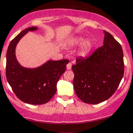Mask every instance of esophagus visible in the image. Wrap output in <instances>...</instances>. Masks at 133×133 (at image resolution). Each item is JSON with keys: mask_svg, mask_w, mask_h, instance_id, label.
<instances>
[{"mask_svg": "<svg viewBox=\"0 0 133 133\" xmlns=\"http://www.w3.org/2000/svg\"><path fill=\"white\" fill-rule=\"evenodd\" d=\"M71 66H72V64L71 62H69L68 64H67V69L69 70V69H71Z\"/></svg>", "mask_w": 133, "mask_h": 133, "instance_id": "1", "label": "esophagus"}]
</instances>
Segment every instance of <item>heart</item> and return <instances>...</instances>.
I'll use <instances>...</instances> for the list:
<instances>
[{
    "label": "heart",
    "mask_w": 133,
    "mask_h": 133,
    "mask_svg": "<svg viewBox=\"0 0 133 133\" xmlns=\"http://www.w3.org/2000/svg\"><path fill=\"white\" fill-rule=\"evenodd\" d=\"M84 41L83 38H75L74 39H72L71 41V43L72 45H78L80 43H82ZM93 47V44L90 41L86 40L84 42H83L82 45L81 46V48H80V54L82 55H85L87 53H88L90 51H91V48Z\"/></svg>",
    "instance_id": "b5f03b06"
}]
</instances>
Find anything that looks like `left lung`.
Masks as SVG:
<instances>
[{
    "instance_id": "1",
    "label": "left lung",
    "mask_w": 133,
    "mask_h": 133,
    "mask_svg": "<svg viewBox=\"0 0 133 133\" xmlns=\"http://www.w3.org/2000/svg\"><path fill=\"white\" fill-rule=\"evenodd\" d=\"M103 45L90 56H82L72 65L75 91L81 101L98 104L106 101L116 91L124 73L121 45L105 31Z\"/></svg>"
}]
</instances>
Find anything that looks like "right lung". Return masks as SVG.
<instances>
[{
    "instance_id": "add662e5",
    "label": "right lung",
    "mask_w": 133,
    "mask_h": 133,
    "mask_svg": "<svg viewBox=\"0 0 133 133\" xmlns=\"http://www.w3.org/2000/svg\"><path fill=\"white\" fill-rule=\"evenodd\" d=\"M36 26L26 28L11 40L6 53V76L8 83L21 101L31 105H42L49 101L56 91V84L66 69L68 60H49L35 69L21 66L15 58L17 43L28 31Z\"/></svg>"
}]
</instances>
